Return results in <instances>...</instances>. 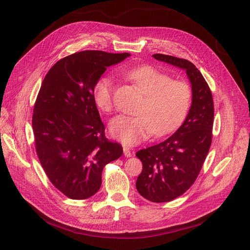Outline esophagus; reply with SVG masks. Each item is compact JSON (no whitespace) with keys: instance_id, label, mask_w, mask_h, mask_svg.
<instances>
[{"instance_id":"esophagus-1","label":"esophagus","mask_w":250,"mask_h":250,"mask_svg":"<svg viewBox=\"0 0 250 250\" xmlns=\"http://www.w3.org/2000/svg\"><path fill=\"white\" fill-rule=\"evenodd\" d=\"M124 154H125V157H130V156L133 155V154H132V152H130L129 148H128V147H126V146H124Z\"/></svg>"}]
</instances>
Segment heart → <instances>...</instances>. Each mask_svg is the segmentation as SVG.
Returning <instances> with one entry per match:
<instances>
[{"label":"heart","instance_id":"b5f03b06","mask_svg":"<svg viewBox=\"0 0 250 250\" xmlns=\"http://www.w3.org/2000/svg\"><path fill=\"white\" fill-rule=\"evenodd\" d=\"M123 74L132 80L145 95L136 111L137 116L120 115L110 123V134L126 145H136L155 136L171 133L185 121L191 104V89L181 80H171L169 75L153 65L144 64ZM113 82L102 77L93 87L95 104L104 112L113 107Z\"/></svg>","mask_w":250,"mask_h":250}]
</instances>
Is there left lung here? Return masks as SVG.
Wrapping results in <instances>:
<instances>
[{"label": "left lung", "instance_id": "8db88e82", "mask_svg": "<svg viewBox=\"0 0 250 250\" xmlns=\"http://www.w3.org/2000/svg\"><path fill=\"white\" fill-rule=\"evenodd\" d=\"M153 58L186 70L192 90L191 106L182 125L167 140L136 153L143 163L136 183L139 193L153 203H166L185 193L200 174L212 144L214 101L191 62L162 54Z\"/></svg>", "mask_w": 250, "mask_h": 250}]
</instances>
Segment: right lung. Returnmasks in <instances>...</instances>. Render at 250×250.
I'll list each match as a JSON object with an SVG mask.
<instances>
[{
    "label": "right lung",
    "instance_id": "1",
    "mask_svg": "<svg viewBox=\"0 0 250 250\" xmlns=\"http://www.w3.org/2000/svg\"><path fill=\"white\" fill-rule=\"evenodd\" d=\"M128 56L75 52L52 65L39 89L32 115L36 154L49 181L72 200L95 194L104 166L123 155L121 144L105 137L93 87Z\"/></svg>",
    "mask_w": 250,
    "mask_h": 250
}]
</instances>
